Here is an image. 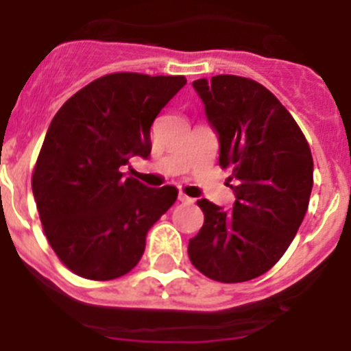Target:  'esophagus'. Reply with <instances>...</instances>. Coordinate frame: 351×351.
<instances>
[{
  "instance_id": "obj_1",
  "label": "esophagus",
  "mask_w": 351,
  "mask_h": 351,
  "mask_svg": "<svg viewBox=\"0 0 351 351\" xmlns=\"http://www.w3.org/2000/svg\"><path fill=\"white\" fill-rule=\"evenodd\" d=\"M178 199H180V201H182V202H185V204H192V202H194V199H192V197H189V195H186V194H183V192H180Z\"/></svg>"
}]
</instances>
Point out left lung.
Wrapping results in <instances>:
<instances>
[{"mask_svg":"<svg viewBox=\"0 0 351 351\" xmlns=\"http://www.w3.org/2000/svg\"><path fill=\"white\" fill-rule=\"evenodd\" d=\"M220 138V166L232 168V211L197 201L204 225L189 258L206 277L235 284L256 279L282 258L308 209L310 145L289 110L263 84L220 74L194 81Z\"/></svg>","mask_w":351,"mask_h":351,"instance_id":"8db88e82","label":"left lung"}]
</instances>
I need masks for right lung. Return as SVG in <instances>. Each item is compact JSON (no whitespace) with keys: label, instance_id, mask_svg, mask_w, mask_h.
<instances>
[{"label":"right lung","instance_id":"1","mask_svg":"<svg viewBox=\"0 0 351 351\" xmlns=\"http://www.w3.org/2000/svg\"><path fill=\"white\" fill-rule=\"evenodd\" d=\"M185 76L114 72L72 95L51 119L32 171L43 230L58 260L83 279L112 280L136 267L147 232L178 197L121 168L149 157L150 126Z\"/></svg>","mask_w":351,"mask_h":351}]
</instances>
